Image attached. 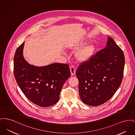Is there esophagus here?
<instances>
[{
  "label": "esophagus",
  "instance_id": "34e87169",
  "mask_svg": "<svg viewBox=\"0 0 135 135\" xmlns=\"http://www.w3.org/2000/svg\"><path fill=\"white\" fill-rule=\"evenodd\" d=\"M70 69L71 73L72 75H73L75 74V71H76V69L73 66H71L70 67Z\"/></svg>",
  "mask_w": 135,
  "mask_h": 135
}]
</instances>
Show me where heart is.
Wrapping results in <instances>:
<instances>
[{"instance_id":"1","label":"heart","mask_w":135,"mask_h":135,"mask_svg":"<svg viewBox=\"0 0 135 135\" xmlns=\"http://www.w3.org/2000/svg\"><path fill=\"white\" fill-rule=\"evenodd\" d=\"M96 50L95 43L90 41L79 47L75 52L74 57L79 62H85L93 57Z\"/></svg>"}]
</instances>
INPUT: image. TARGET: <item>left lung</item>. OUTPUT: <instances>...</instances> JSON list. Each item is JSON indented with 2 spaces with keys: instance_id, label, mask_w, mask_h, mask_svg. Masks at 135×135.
Masks as SVG:
<instances>
[{
  "instance_id": "obj_1",
  "label": "left lung",
  "mask_w": 135,
  "mask_h": 135,
  "mask_svg": "<svg viewBox=\"0 0 135 135\" xmlns=\"http://www.w3.org/2000/svg\"><path fill=\"white\" fill-rule=\"evenodd\" d=\"M124 63L122 50L108 37L106 47L81 63L76 70L81 101L97 106L110 99L122 84Z\"/></svg>"
}]
</instances>
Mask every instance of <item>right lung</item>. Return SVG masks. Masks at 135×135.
<instances>
[{
	"label": "right lung",
	"instance_id": "add662e5",
	"mask_svg": "<svg viewBox=\"0 0 135 135\" xmlns=\"http://www.w3.org/2000/svg\"><path fill=\"white\" fill-rule=\"evenodd\" d=\"M24 42L17 48L13 58V74L25 96L41 107L57 103L62 86L71 76L69 65L53 63L44 67L28 64L23 56Z\"/></svg>",
	"mask_w": 135,
	"mask_h": 135
}]
</instances>
